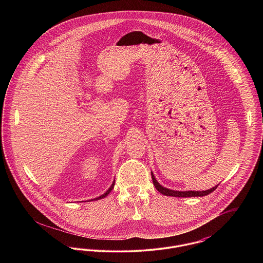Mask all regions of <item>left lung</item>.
Segmentation results:
<instances>
[{
	"label": "left lung",
	"mask_w": 263,
	"mask_h": 263,
	"mask_svg": "<svg viewBox=\"0 0 263 263\" xmlns=\"http://www.w3.org/2000/svg\"><path fill=\"white\" fill-rule=\"evenodd\" d=\"M152 175V179H153V183L155 185L156 189L161 192L163 195H166V196H173V197H197V196H205V195H208L210 193H212L213 191L218 187V185L214 186V187L210 188L208 190H204V191H192V190H189V191H177V190H172V189H168V188L163 187L162 186L158 180H156L154 174L151 173Z\"/></svg>",
	"instance_id": "obj_1"
}]
</instances>
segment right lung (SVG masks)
Masks as SVG:
<instances>
[{
  "label": "right lung",
  "instance_id": "obj_1",
  "mask_svg": "<svg viewBox=\"0 0 263 263\" xmlns=\"http://www.w3.org/2000/svg\"><path fill=\"white\" fill-rule=\"evenodd\" d=\"M114 182H115V180H114V181H113L112 184H111V186H110V187H109V188H108V189H107V191H106V192H105V193H103V194H102V195H100V197H98V198H95V199H93V200H99V199H102V198H104V197H106V196H107V195H108V194H109V192H110V191H111V190H112V188L114 187ZM91 200H92V199H91Z\"/></svg>",
  "mask_w": 263,
  "mask_h": 263
}]
</instances>
